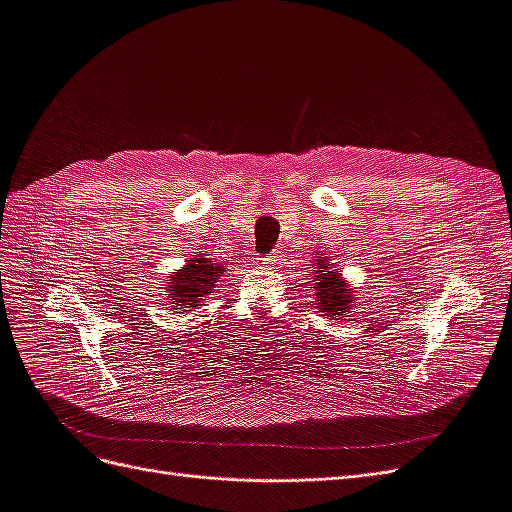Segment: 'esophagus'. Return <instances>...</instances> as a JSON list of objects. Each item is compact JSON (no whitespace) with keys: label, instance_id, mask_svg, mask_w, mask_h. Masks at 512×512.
I'll list each match as a JSON object with an SVG mask.
<instances>
[{"label":"esophagus","instance_id":"34e87169","mask_svg":"<svg viewBox=\"0 0 512 512\" xmlns=\"http://www.w3.org/2000/svg\"><path fill=\"white\" fill-rule=\"evenodd\" d=\"M282 262V254H271L267 258H262L260 265H267V267H277Z\"/></svg>","mask_w":512,"mask_h":512}]
</instances>
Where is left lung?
Listing matches in <instances>:
<instances>
[{
  "label": "left lung",
  "mask_w": 512,
  "mask_h": 512,
  "mask_svg": "<svg viewBox=\"0 0 512 512\" xmlns=\"http://www.w3.org/2000/svg\"><path fill=\"white\" fill-rule=\"evenodd\" d=\"M314 305L324 316L342 320L346 314L352 312L354 303L359 301L356 290L350 286V282L331 262V256L316 252L314 254Z\"/></svg>",
  "instance_id": "obj_1"
}]
</instances>
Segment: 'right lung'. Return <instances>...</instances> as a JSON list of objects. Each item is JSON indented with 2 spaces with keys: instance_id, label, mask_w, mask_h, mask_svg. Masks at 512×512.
Returning <instances> with one entry per match:
<instances>
[{
  "instance_id": "add662e5",
  "label": "right lung",
  "mask_w": 512,
  "mask_h": 512,
  "mask_svg": "<svg viewBox=\"0 0 512 512\" xmlns=\"http://www.w3.org/2000/svg\"><path fill=\"white\" fill-rule=\"evenodd\" d=\"M222 273L224 265L203 254H196L192 260H185V265L175 273H170L166 280L168 303H173L177 314L192 312V309H196L207 299V294H211Z\"/></svg>"
}]
</instances>
